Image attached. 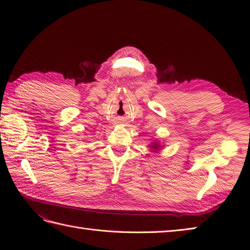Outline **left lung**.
<instances>
[{
  "mask_svg": "<svg viewBox=\"0 0 250 250\" xmlns=\"http://www.w3.org/2000/svg\"><path fill=\"white\" fill-rule=\"evenodd\" d=\"M151 147H152L153 149H158V148H160V144L156 143V142H153L152 145H151Z\"/></svg>",
  "mask_w": 250,
  "mask_h": 250,
  "instance_id": "obj_1",
  "label": "left lung"
}]
</instances>
